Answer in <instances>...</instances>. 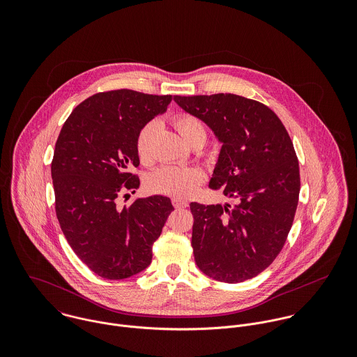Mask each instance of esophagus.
Wrapping results in <instances>:
<instances>
[{
  "mask_svg": "<svg viewBox=\"0 0 357 357\" xmlns=\"http://www.w3.org/2000/svg\"><path fill=\"white\" fill-rule=\"evenodd\" d=\"M172 204H173L174 207H177V208H184V207H187V206H188V202H187V201L180 199V198H173V199H172Z\"/></svg>",
  "mask_w": 357,
  "mask_h": 357,
  "instance_id": "obj_1",
  "label": "esophagus"
}]
</instances>
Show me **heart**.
Masks as SVG:
<instances>
[{
  "mask_svg": "<svg viewBox=\"0 0 357 357\" xmlns=\"http://www.w3.org/2000/svg\"><path fill=\"white\" fill-rule=\"evenodd\" d=\"M172 125L180 135L183 142L190 147L199 144L204 146L207 139V129L204 122L187 112L177 114L172 118ZM156 130L155 122L146 123L136 137V153L142 163L149 165L153 162V135ZM204 173L199 167H180V166H162L149 177V188L162 195L187 198L191 197L197 188L204 183Z\"/></svg>",
  "mask_w": 357,
  "mask_h": 357,
  "instance_id": "b5f03b06",
  "label": "heart"
}]
</instances>
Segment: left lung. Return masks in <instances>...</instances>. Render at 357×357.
I'll list each match as a JSON object with an SVG mask.
<instances>
[{
  "instance_id": "obj_1",
  "label": "left lung",
  "mask_w": 357,
  "mask_h": 357,
  "mask_svg": "<svg viewBox=\"0 0 357 357\" xmlns=\"http://www.w3.org/2000/svg\"><path fill=\"white\" fill-rule=\"evenodd\" d=\"M222 143L208 187L236 204H190L195 262L207 276L241 283L268 268L294 221L300 166L279 116L265 104L232 93L174 96Z\"/></svg>"
}]
</instances>
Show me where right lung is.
Returning a JSON list of instances; mask_svg holds the SVG:
<instances>
[{"label": "right lung", "mask_w": 357, "mask_h": 357, "mask_svg": "<svg viewBox=\"0 0 357 357\" xmlns=\"http://www.w3.org/2000/svg\"><path fill=\"white\" fill-rule=\"evenodd\" d=\"M170 102L172 95L100 92L74 108L57 137L51 165L56 215L74 253L104 279L146 269L174 210L162 195L122 208L115 202L139 188V176L130 172L140 163L136 137Z\"/></svg>", "instance_id": "right-lung-1"}]
</instances>
